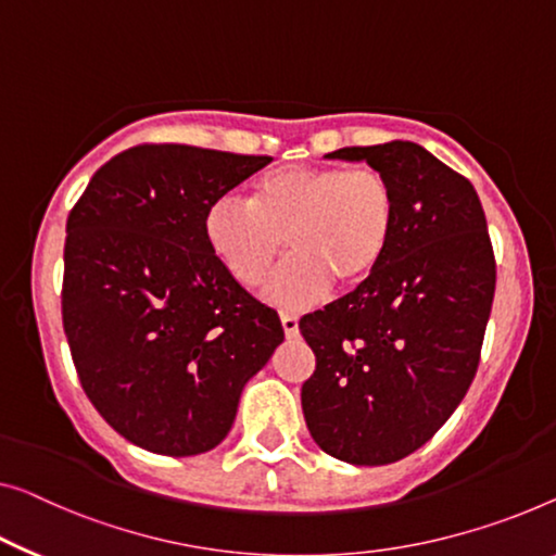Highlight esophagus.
I'll return each mask as SVG.
<instances>
[{
    "label": "esophagus",
    "mask_w": 556,
    "mask_h": 556,
    "mask_svg": "<svg viewBox=\"0 0 556 556\" xmlns=\"http://www.w3.org/2000/svg\"><path fill=\"white\" fill-rule=\"evenodd\" d=\"M281 329H285L287 339H294L300 334V319H296L294 314H281Z\"/></svg>",
    "instance_id": "34e87169"
}]
</instances>
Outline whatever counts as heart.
<instances>
[{
  "mask_svg": "<svg viewBox=\"0 0 556 556\" xmlns=\"http://www.w3.org/2000/svg\"><path fill=\"white\" fill-rule=\"evenodd\" d=\"M394 227L392 187L367 167H277L254 181L250 204L219 197L202 217L212 256L244 287L267 279L285 244L294 252L267 287V300L281 309H306L331 285H367L382 267Z\"/></svg>",
  "mask_w": 556,
  "mask_h": 556,
  "instance_id": "1",
  "label": "heart"
}]
</instances>
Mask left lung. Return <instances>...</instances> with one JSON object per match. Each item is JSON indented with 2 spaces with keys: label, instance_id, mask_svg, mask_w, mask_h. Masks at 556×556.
Instances as JSON below:
<instances>
[{
  "label": "left lung",
  "instance_id": "1",
  "mask_svg": "<svg viewBox=\"0 0 556 556\" xmlns=\"http://www.w3.org/2000/svg\"><path fill=\"white\" fill-rule=\"evenodd\" d=\"M327 156L382 174L396 227L367 285L300 321L317 357L302 409L331 457L379 467L427 444L467 394L492 312L494 252L475 187L425 147L394 139Z\"/></svg>",
  "mask_w": 556,
  "mask_h": 556
}]
</instances>
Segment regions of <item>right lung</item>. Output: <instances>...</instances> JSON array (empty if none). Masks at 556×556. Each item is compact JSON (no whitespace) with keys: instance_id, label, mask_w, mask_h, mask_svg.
Wrapping results in <instances>:
<instances>
[{"instance_id":"obj_1","label":"right lung","mask_w":556,"mask_h":556,"mask_svg":"<svg viewBox=\"0 0 556 556\" xmlns=\"http://www.w3.org/2000/svg\"><path fill=\"white\" fill-rule=\"evenodd\" d=\"M271 156L131 147L66 219L62 319L106 425L147 452L194 457L235 425L244 384L285 342L275 309L214 260L206 204Z\"/></svg>"}]
</instances>
